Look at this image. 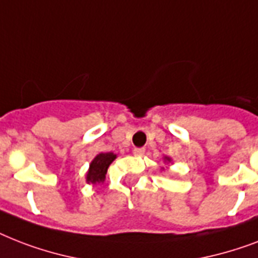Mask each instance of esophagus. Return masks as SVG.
Returning <instances> with one entry per match:
<instances>
[{
  "label": "esophagus",
  "mask_w": 258,
  "mask_h": 258,
  "mask_svg": "<svg viewBox=\"0 0 258 258\" xmlns=\"http://www.w3.org/2000/svg\"><path fill=\"white\" fill-rule=\"evenodd\" d=\"M144 153H145V149H144V148H135V149H133V154H135V156H142Z\"/></svg>",
  "instance_id": "obj_1"
}]
</instances>
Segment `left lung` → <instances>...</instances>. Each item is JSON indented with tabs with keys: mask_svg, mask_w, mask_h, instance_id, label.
Here are the masks:
<instances>
[{
	"mask_svg": "<svg viewBox=\"0 0 258 258\" xmlns=\"http://www.w3.org/2000/svg\"><path fill=\"white\" fill-rule=\"evenodd\" d=\"M166 160H168V161H169V158H166Z\"/></svg>",
	"mask_w": 258,
	"mask_h": 258,
	"instance_id": "obj_1",
	"label": "left lung"
}]
</instances>
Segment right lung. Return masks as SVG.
Masks as SVG:
<instances>
[{
	"instance_id": "obj_1",
	"label": "right lung",
	"mask_w": 258,
	"mask_h": 258,
	"mask_svg": "<svg viewBox=\"0 0 258 258\" xmlns=\"http://www.w3.org/2000/svg\"><path fill=\"white\" fill-rule=\"evenodd\" d=\"M116 158V154L113 153H100L90 164L89 172L86 174V181L97 184L105 180V174L108 172L109 165L112 164Z\"/></svg>"
}]
</instances>
